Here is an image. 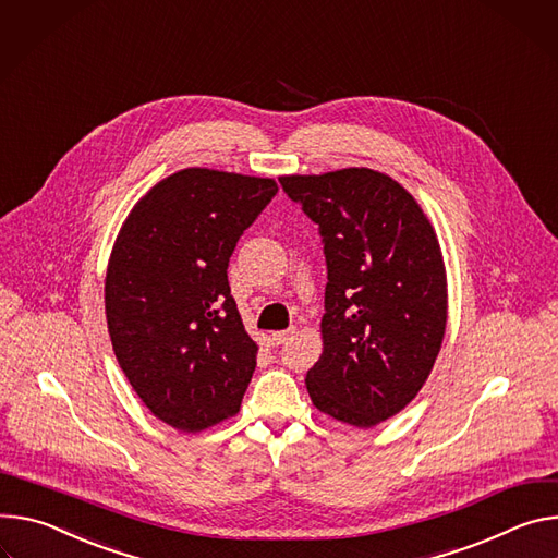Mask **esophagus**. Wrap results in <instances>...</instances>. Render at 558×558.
Listing matches in <instances>:
<instances>
[{
	"label": "esophagus",
	"instance_id": "obj_1",
	"mask_svg": "<svg viewBox=\"0 0 558 558\" xmlns=\"http://www.w3.org/2000/svg\"><path fill=\"white\" fill-rule=\"evenodd\" d=\"M290 335H292V330H279V332H272V335H270V343H272V345H283V343L290 339Z\"/></svg>",
	"mask_w": 558,
	"mask_h": 558
}]
</instances>
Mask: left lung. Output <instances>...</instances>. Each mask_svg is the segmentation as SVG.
<instances>
[{"mask_svg": "<svg viewBox=\"0 0 558 558\" xmlns=\"http://www.w3.org/2000/svg\"><path fill=\"white\" fill-rule=\"evenodd\" d=\"M319 226L328 266L324 354L307 369L313 403L373 427L423 388L441 350L448 290L439 239L414 197L384 172L281 177Z\"/></svg>", "mask_w": 558, "mask_h": 558, "instance_id": "obj_1", "label": "left lung"}]
</instances>
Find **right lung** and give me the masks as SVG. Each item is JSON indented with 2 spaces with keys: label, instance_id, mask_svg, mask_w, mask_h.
Returning a JSON list of instances; mask_svg holds the SVG:
<instances>
[{
  "label": "right lung",
  "instance_id": "obj_1",
  "mask_svg": "<svg viewBox=\"0 0 558 558\" xmlns=\"http://www.w3.org/2000/svg\"><path fill=\"white\" fill-rule=\"evenodd\" d=\"M272 179L185 168L123 221L106 272L114 356L146 408L181 432L239 412L257 365L228 286L239 236L277 195Z\"/></svg>",
  "mask_w": 558,
  "mask_h": 558
}]
</instances>
